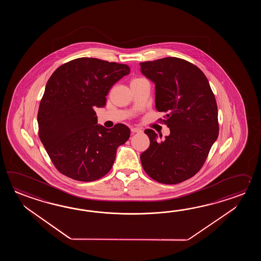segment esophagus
I'll use <instances>...</instances> for the list:
<instances>
[{
    "instance_id": "1",
    "label": "esophagus",
    "mask_w": 261,
    "mask_h": 261,
    "mask_svg": "<svg viewBox=\"0 0 261 261\" xmlns=\"http://www.w3.org/2000/svg\"><path fill=\"white\" fill-rule=\"evenodd\" d=\"M130 130H132V133H141V132H142V129L139 128H130Z\"/></svg>"
}]
</instances>
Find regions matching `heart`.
<instances>
[{
    "label": "heart",
    "instance_id": "b5f03b06",
    "mask_svg": "<svg viewBox=\"0 0 261 261\" xmlns=\"http://www.w3.org/2000/svg\"><path fill=\"white\" fill-rule=\"evenodd\" d=\"M135 79H140V78H134V79H133V80H135Z\"/></svg>",
    "mask_w": 261,
    "mask_h": 261
}]
</instances>
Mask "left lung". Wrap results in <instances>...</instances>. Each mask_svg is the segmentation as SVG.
Here are the masks:
<instances>
[{
  "label": "left lung",
  "instance_id": "obj_1",
  "mask_svg": "<svg viewBox=\"0 0 261 261\" xmlns=\"http://www.w3.org/2000/svg\"><path fill=\"white\" fill-rule=\"evenodd\" d=\"M140 65L155 83V108L167 113L161 121L171 132L158 142L153 129L144 130L150 145L140 156L142 166L156 182L181 183L200 171L217 139V100L205 74L189 61L168 57Z\"/></svg>",
  "mask_w": 261,
  "mask_h": 261
}]
</instances>
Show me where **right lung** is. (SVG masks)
Masks as SVG:
<instances>
[{
  "label": "right lung",
  "mask_w": 261,
  "mask_h": 261,
  "mask_svg": "<svg viewBox=\"0 0 261 261\" xmlns=\"http://www.w3.org/2000/svg\"><path fill=\"white\" fill-rule=\"evenodd\" d=\"M127 64L78 58L50 76L37 115L39 138L56 169L82 182L103 177L117 147L129 138L121 123L112 128L97 124L95 107L106 105L113 85L129 73Z\"/></svg>",
  "instance_id": "obj_1"
}]
</instances>
